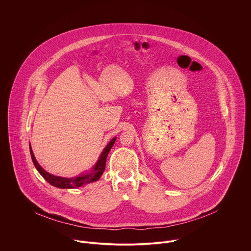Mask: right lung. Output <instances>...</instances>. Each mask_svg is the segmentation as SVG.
<instances>
[{
  "instance_id": "1",
  "label": "right lung",
  "mask_w": 251,
  "mask_h": 251,
  "mask_svg": "<svg viewBox=\"0 0 251 251\" xmlns=\"http://www.w3.org/2000/svg\"><path fill=\"white\" fill-rule=\"evenodd\" d=\"M116 141V137L113 138L107 146L104 149V151H102V153L100 154L96 166L93 168L92 172L87 173V174H83L79 177L76 178H62V177H58V176H53L49 173H47L44 169H42V167L37 163V161L35 158L34 152L32 151L31 145H30V151H31V156H32V160L36 166V170L39 172V174L46 179L50 184L59 187V188H75V187H79L82 186L84 184H87L89 182H93L100 179L105 169V165H106V158H107L108 152L111 150V148L113 147V145Z\"/></svg>"
}]
</instances>
